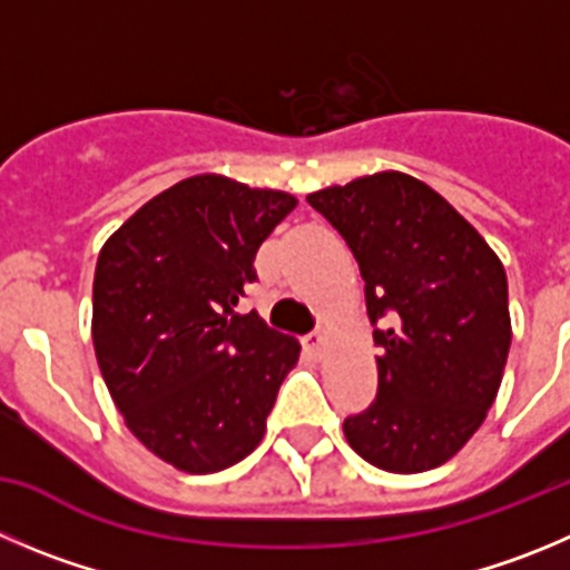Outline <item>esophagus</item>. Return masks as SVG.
<instances>
[{
    "label": "esophagus",
    "instance_id": "1",
    "mask_svg": "<svg viewBox=\"0 0 570 570\" xmlns=\"http://www.w3.org/2000/svg\"><path fill=\"white\" fill-rule=\"evenodd\" d=\"M303 351L309 354V357L321 360L326 354V337L323 334H309V337H303Z\"/></svg>",
    "mask_w": 570,
    "mask_h": 570
}]
</instances>
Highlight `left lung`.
Returning <instances> with one entry per match:
<instances>
[{
    "instance_id": "8db88e82",
    "label": "left lung",
    "mask_w": 570,
    "mask_h": 570,
    "mask_svg": "<svg viewBox=\"0 0 570 570\" xmlns=\"http://www.w3.org/2000/svg\"><path fill=\"white\" fill-rule=\"evenodd\" d=\"M345 238L376 328V399L348 416L351 450L413 475L453 459L492 407L509 345L507 269L441 194L380 171L306 196Z\"/></svg>"
}]
</instances>
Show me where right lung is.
I'll list each match as a JSON object with an SVG mask.
<instances>
[{
  "mask_svg": "<svg viewBox=\"0 0 570 570\" xmlns=\"http://www.w3.org/2000/svg\"><path fill=\"white\" fill-rule=\"evenodd\" d=\"M286 190L196 174L148 199L100 247L92 343L126 428L165 464L207 475L264 439L295 337L236 315Z\"/></svg>",
  "mask_w": 570,
  "mask_h": 570,
  "instance_id": "obj_1",
  "label": "right lung"
}]
</instances>
